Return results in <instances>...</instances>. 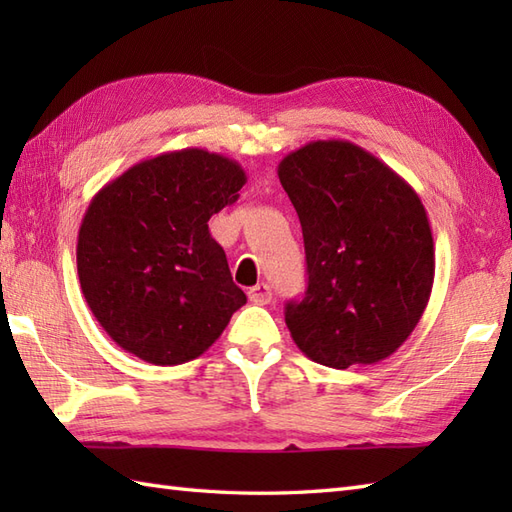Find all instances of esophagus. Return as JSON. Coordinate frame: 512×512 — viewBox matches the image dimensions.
Here are the masks:
<instances>
[{
	"instance_id": "obj_1",
	"label": "esophagus",
	"mask_w": 512,
	"mask_h": 512,
	"mask_svg": "<svg viewBox=\"0 0 512 512\" xmlns=\"http://www.w3.org/2000/svg\"><path fill=\"white\" fill-rule=\"evenodd\" d=\"M248 299L255 303V306H268L270 299H273V292H270L268 284H257L255 288L248 290Z\"/></svg>"
}]
</instances>
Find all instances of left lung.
<instances>
[{
	"label": "left lung",
	"instance_id": "8db88e82",
	"mask_svg": "<svg viewBox=\"0 0 512 512\" xmlns=\"http://www.w3.org/2000/svg\"><path fill=\"white\" fill-rule=\"evenodd\" d=\"M277 173L308 264L306 297L286 306L292 341L334 369L383 361L409 339L431 297L436 250L418 193L350 140H312Z\"/></svg>",
	"mask_w": 512,
	"mask_h": 512
}]
</instances>
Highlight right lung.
Returning a JSON list of instances; mask_svg holds the SVG:
<instances>
[{
  "instance_id": "right-lung-1",
  "label": "right lung",
  "mask_w": 512,
  "mask_h": 512,
  "mask_svg": "<svg viewBox=\"0 0 512 512\" xmlns=\"http://www.w3.org/2000/svg\"><path fill=\"white\" fill-rule=\"evenodd\" d=\"M244 184L239 162L189 147L140 160L94 195L76 268L118 347L151 365H180L220 339L246 295L209 220Z\"/></svg>"
}]
</instances>
